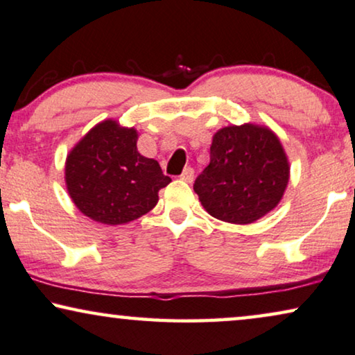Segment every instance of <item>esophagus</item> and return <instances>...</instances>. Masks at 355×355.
<instances>
[{"instance_id":"obj_1","label":"esophagus","mask_w":355,"mask_h":355,"mask_svg":"<svg viewBox=\"0 0 355 355\" xmlns=\"http://www.w3.org/2000/svg\"><path fill=\"white\" fill-rule=\"evenodd\" d=\"M181 179L184 182H189L191 184L193 181V169L192 168H186L181 174Z\"/></svg>"}]
</instances>
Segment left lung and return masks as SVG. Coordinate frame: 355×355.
Instances as JSON below:
<instances>
[{
	"mask_svg": "<svg viewBox=\"0 0 355 355\" xmlns=\"http://www.w3.org/2000/svg\"><path fill=\"white\" fill-rule=\"evenodd\" d=\"M289 169L283 144L268 125H226L213 135L210 164L193 191L216 220L250 225L278 207Z\"/></svg>",
	"mask_w": 355,
	"mask_h": 355,
	"instance_id": "1",
	"label": "left lung"
}]
</instances>
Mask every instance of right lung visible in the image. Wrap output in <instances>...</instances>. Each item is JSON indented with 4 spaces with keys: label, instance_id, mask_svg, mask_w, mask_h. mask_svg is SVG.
Segmentation results:
<instances>
[{
    "label": "right lung",
    "instance_id": "obj_1",
    "mask_svg": "<svg viewBox=\"0 0 355 355\" xmlns=\"http://www.w3.org/2000/svg\"><path fill=\"white\" fill-rule=\"evenodd\" d=\"M137 139V129L105 119L67 153V193L90 220L108 226L137 220L157 205L158 191L171 182L157 159L139 153Z\"/></svg>",
    "mask_w": 355,
    "mask_h": 355
}]
</instances>
